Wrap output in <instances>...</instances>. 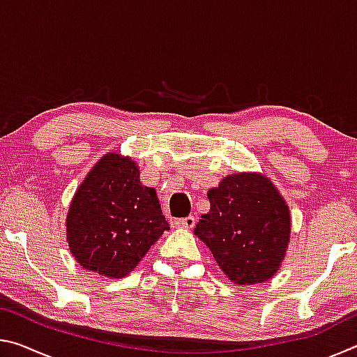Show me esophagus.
<instances>
[{
	"label": "esophagus",
	"instance_id": "1",
	"mask_svg": "<svg viewBox=\"0 0 357 357\" xmlns=\"http://www.w3.org/2000/svg\"><path fill=\"white\" fill-rule=\"evenodd\" d=\"M172 223L173 227H178V228H192L195 225V217L189 215V217H183V219H174Z\"/></svg>",
	"mask_w": 357,
	"mask_h": 357
}]
</instances>
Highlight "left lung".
<instances>
[{"instance_id":"8db88e82","label":"left lung","mask_w":357,"mask_h":357,"mask_svg":"<svg viewBox=\"0 0 357 357\" xmlns=\"http://www.w3.org/2000/svg\"><path fill=\"white\" fill-rule=\"evenodd\" d=\"M211 209L193 233L213 252L229 280H269L285 258L291 217L285 200L259 173L228 174L208 192Z\"/></svg>"}]
</instances>
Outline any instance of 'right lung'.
<instances>
[{
    "label": "right lung",
    "mask_w": 357,
    "mask_h": 357,
    "mask_svg": "<svg viewBox=\"0 0 357 357\" xmlns=\"http://www.w3.org/2000/svg\"><path fill=\"white\" fill-rule=\"evenodd\" d=\"M66 229L69 249L80 266L121 279L170 227L155 190L142 184L135 162L108 153L75 192Z\"/></svg>",
    "instance_id": "add662e5"
}]
</instances>
